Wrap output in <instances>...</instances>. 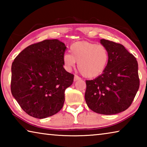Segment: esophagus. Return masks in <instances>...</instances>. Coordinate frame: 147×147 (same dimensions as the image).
Returning a JSON list of instances; mask_svg holds the SVG:
<instances>
[{
  "mask_svg": "<svg viewBox=\"0 0 147 147\" xmlns=\"http://www.w3.org/2000/svg\"><path fill=\"white\" fill-rule=\"evenodd\" d=\"M81 80L80 77H79L78 76H77V75L74 76V82L77 81V80Z\"/></svg>",
  "mask_w": 147,
  "mask_h": 147,
  "instance_id": "esophagus-1",
  "label": "esophagus"
}]
</instances>
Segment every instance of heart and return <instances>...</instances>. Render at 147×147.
Listing matches in <instances>:
<instances>
[{
	"label": "heart",
	"instance_id": "b5f03b06",
	"mask_svg": "<svg viewBox=\"0 0 147 147\" xmlns=\"http://www.w3.org/2000/svg\"><path fill=\"white\" fill-rule=\"evenodd\" d=\"M70 54H65L64 65L70 70L78 62V69L86 78H95L103 73L108 66L109 54L106 47L91 42L78 41L71 45Z\"/></svg>",
	"mask_w": 147,
	"mask_h": 147
}]
</instances>
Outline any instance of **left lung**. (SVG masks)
<instances>
[{"mask_svg": "<svg viewBox=\"0 0 147 147\" xmlns=\"http://www.w3.org/2000/svg\"><path fill=\"white\" fill-rule=\"evenodd\" d=\"M101 44L109 54L108 66L94 80H86L85 99L94 112L113 115L127 109L139 88L138 63L124 47L102 39Z\"/></svg>", "mask_w": 147, "mask_h": 147, "instance_id": "obj_1", "label": "left lung"}]
</instances>
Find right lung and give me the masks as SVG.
<instances>
[{"mask_svg":"<svg viewBox=\"0 0 147 147\" xmlns=\"http://www.w3.org/2000/svg\"><path fill=\"white\" fill-rule=\"evenodd\" d=\"M65 50L58 39H46L27 47L12 63L11 94L29 115L44 119L63 107L65 91L74 80L63 68Z\"/></svg>","mask_w":147,"mask_h":147,"instance_id":"add662e5","label":"right lung"}]
</instances>
